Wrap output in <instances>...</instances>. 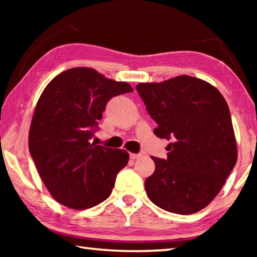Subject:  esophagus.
<instances>
[{
  "instance_id": "1",
  "label": "esophagus",
  "mask_w": 257,
  "mask_h": 257,
  "mask_svg": "<svg viewBox=\"0 0 257 257\" xmlns=\"http://www.w3.org/2000/svg\"><path fill=\"white\" fill-rule=\"evenodd\" d=\"M142 154L141 153H139V154H134V153H132V154H130V159H132V160H138V159H141L142 158Z\"/></svg>"
}]
</instances>
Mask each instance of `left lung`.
<instances>
[{
    "instance_id": "8db88e82",
    "label": "left lung",
    "mask_w": 257,
    "mask_h": 257,
    "mask_svg": "<svg viewBox=\"0 0 257 257\" xmlns=\"http://www.w3.org/2000/svg\"><path fill=\"white\" fill-rule=\"evenodd\" d=\"M136 89L158 128L171 141L167 159L152 156L153 175L145 180L156 206L193 214L207 206L237 162V145L227 102L214 86L189 76L138 84Z\"/></svg>"
}]
</instances>
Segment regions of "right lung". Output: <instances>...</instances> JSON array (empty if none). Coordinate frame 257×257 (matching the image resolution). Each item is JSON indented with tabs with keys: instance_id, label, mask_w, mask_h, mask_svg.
<instances>
[{
	"instance_id": "obj_1",
	"label": "right lung",
	"mask_w": 257,
	"mask_h": 257,
	"mask_svg": "<svg viewBox=\"0 0 257 257\" xmlns=\"http://www.w3.org/2000/svg\"><path fill=\"white\" fill-rule=\"evenodd\" d=\"M134 92L90 68L61 72L43 90L30 124V155L56 202L73 210L98 205L110 196L129 161L124 150L90 143L107 102Z\"/></svg>"
}]
</instances>
